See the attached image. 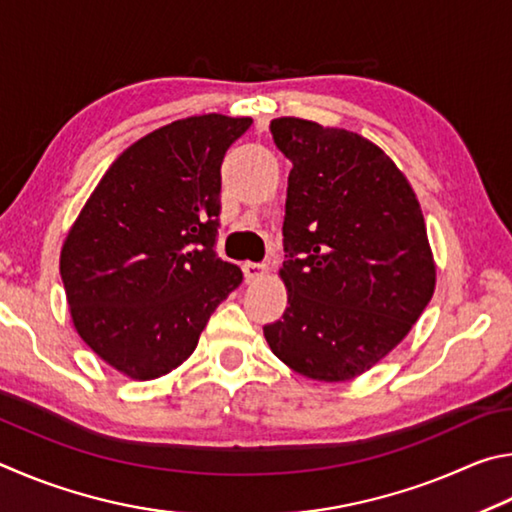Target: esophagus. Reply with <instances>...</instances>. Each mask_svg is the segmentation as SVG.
Masks as SVG:
<instances>
[{"instance_id":"1","label":"esophagus","mask_w":512,"mask_h":512,"mask_svg":"<svg viewBox=\"0 0 512 512\" xmlns=\"http://www.w3.org/2000/svg\"><path fill=\"white\" fill-rule=\"evenodd\" d=\"M242 272H245L247 283H251V281L263 279V276L267 274V267L263 263H245L242 265Z\"/></svg>"}]
</instances>
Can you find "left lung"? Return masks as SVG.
Masks as SVG:
<instances>
[{"instance_id": "obj_1", "label": "left lung", "mask_w": 512, "mask_h": 512, "mask_svg": "<svg viewBox=\"0 0 512 512\" xmlns=\"http://www.w3.org/2000/svg\"><path fill=\"white\" fill-rule=\"evenodd\" d=\"M272 139L292 170L285 197L283 317L267 344L301 375L344 382L391 353L436 285L423 211L407 177L360 134L281 116Z\"/></svg>"}]
</instances>
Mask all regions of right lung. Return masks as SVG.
Returning a JSON list of instances; mask_svg holds the SVG:
<instances>
[{
	"label": "right lung",
	"instance_id": "1",
	"mask_svg": "<svg viewBox=\"0 0 512 512\" xmlns=\"http://www.w3.org/2000/svg\"><path fill=\"white\" fill-rule=\"evenodd\" d=\"M249 125L204 114L146 134L107 168L67 233L60 276L74 326L132 380L177 369L242 283L215 240L222 159Z\"/></svg>",
	"mask_w": 512,
	"mask_h": 512
}]
</instances>
